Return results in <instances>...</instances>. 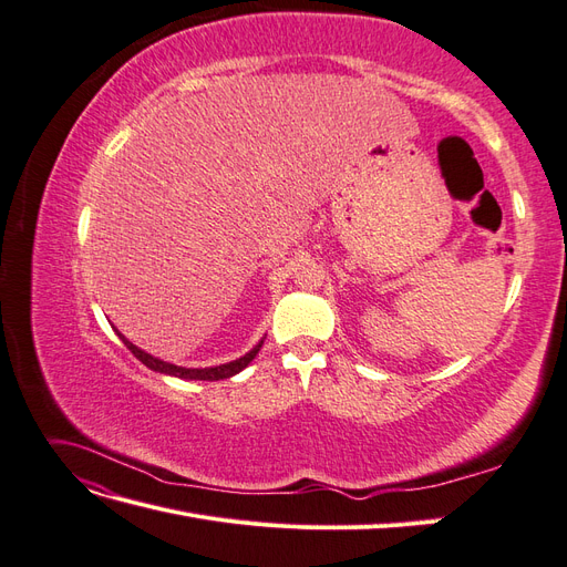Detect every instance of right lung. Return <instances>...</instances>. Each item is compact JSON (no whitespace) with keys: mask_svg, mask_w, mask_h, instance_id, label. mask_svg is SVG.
<instances>
[{"mask_svg":"<svg viewBox=\"0 0 567 567\" xmlns=\"http://www.w3.org/2000/svg\"><path fill=\"white\" fill-rule=\"evenodd\" d=\"M117 336H120V340L125 342L127 350H130L136 359H140L142 364H146L151 371L167 373V375H177V379H186V381H221V379H229V375H234V373H238V371H244V369L252 362L255 354L260 352L262 342H265V340H260L248 354H244L241 359H234V362H229V364H219V367H210V369H184V367H177V364L163 362V359L151 357L148 352H144V350H140L136 346H132V342H130L123 333H117Z\"/></svg>","mask_w":567,"mask_h":567,"instance_id":"right-lung-1","label":"right lung"}]
</instances>
